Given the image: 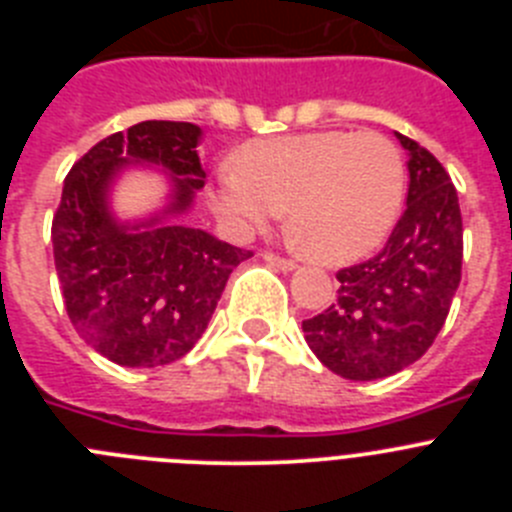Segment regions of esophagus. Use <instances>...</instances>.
<instances>
[{
    "mask_svg": "<svg viewBox=\"0 0 512 512\" xmlns=\"http://www.w3.org/2000/svg\"><path fill=\"white\" fill-rule=\"evenodd\" d=\"M264 259L269 261V264L277 266V269H282V271H292L297 266L292 259H284V256H277V253H271V251L264 253Z\"/></svg>",
    "mask_w": 512,
    "mask_h": 512,
    "instance_id": "esophagus-1",
    "label": "esophagus"
}]
</instances>
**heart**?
I'll list each match as a JSON object with an SVG mask.
<instances>
[{
  "instance_id": "obj_1",
  "label": "heart",
  "mask_w": 512,
  "mask_h": 512,
  "mask_svg": "<svg viewBox=\"0 0 512 512\" xmlns=\"http://www.w3.org/2000/svg\"><path fill=\"white\" fill-rule=\"evenodd\" d=\"M405 194L400 148L382 133L315 130L251 140L210 184L212 210L238 233L264 228L289 205L307 256L348 264L379 246Z\"/></svg>"
}]
</instances>
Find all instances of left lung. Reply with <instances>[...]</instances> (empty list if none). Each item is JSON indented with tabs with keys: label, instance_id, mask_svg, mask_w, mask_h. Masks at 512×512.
<instances>
[{
	"label": "left lung",
	"instance_id": "1",
	"mask_svg": "<svg viewBox=\"0 0 512 512\" xmlns=\"http://www.w3.org/2000/svg\"><path fill=\"white\" fill-rule=\"evenodd\" d=\"M410 153L408 207L382 251L338 269V297L302 320L330 372L369 382L415 364L436 341L461 282L464 228L456 187L431 151L397 133Z\"/></svg>",
	"mask_w": 512,
	"mask_h": 512
}]
</instances>
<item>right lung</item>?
<instances>
[{
    "label": "right lung",
    "instance_id": "add662e5",
    "mask_svg": "<svg viewBox=\"0 0 512 512\" xmlns=\"http://www.w3.org/2000/svg\"><path fill=\"white\" fill-rule=\"evenodd\" d=\"M192 122L146 120L112 133L71 166L53 215V261L71 325L104 359L151 369L182 359L205 333L230 271L253 251L176 223L117 225L107 187L128 161H148L176 179L171 212L205 187Z\"/></svg>",
    "mask_w": 512,
    "mask_h": 512
}]
</instances>
